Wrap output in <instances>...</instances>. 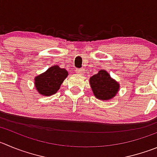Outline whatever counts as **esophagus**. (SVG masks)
Here are the masks:
<instances>
[{
	"mask_svg": "<svg viewBox=\"0 0 157 157\" xmlns=\"http://www.w3.org/2000/svg\"><path fill=\"white\" fill-rule=\"evenodd\" d=\"M76 72H77V74H82L83 73V70H82V69H77V70H76Z\"/></svg>",
	"mask_w": 157,
	"mask_h": 157,
	"instance_id": "34e87169",
	"label": "esophagus"
}]
</instances>
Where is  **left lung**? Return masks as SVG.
Here are the masks:
<instances>
[{
    "mask_svg": "<svg viewBox=\"0 0 157 157\" xmlns=\"http://www.w3.org/2000/svg\"><path fill=\"white\" fill-rule=\"evenodd\" d=\"M90 84L94 96L103 101L109 100L115 97L119 88V84L110 77L108 72L103 70L90 77Z\"/></svg>",
    "mask_w": 157,
    "mask_h": 157,
    "instance_id": "left-lung-1",
    "label": "left lung"
}]
</instances>
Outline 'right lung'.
<instances>
[{
	"mask_svg": "<svg viewBox=\"0 0 157 157\" xmlns=\"http://www.w3.org/2000/svg\"><path fill=\"white\" fill-rule=\"evenodd\" d=\"M68 75V72L58 66L48 69L44 74L36 77L35 84L39 94L49 96L56 93Z\"/></svg>",
	"mask_w": 157,
	"mask_h": 157,
	"instance_id": "1",
	"label": "right lung"
}]
</instances>
